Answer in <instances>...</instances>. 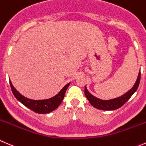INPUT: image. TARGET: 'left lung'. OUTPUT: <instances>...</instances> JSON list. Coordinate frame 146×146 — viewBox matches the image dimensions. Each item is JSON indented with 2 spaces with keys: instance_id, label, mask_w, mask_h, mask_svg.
<instances>
[{
  "instance_id": "left-lung-1",
  "label": "left lung",
  "mask_w": 146,
  "mask_h": 146,
  "mask_svg": "<svg viewBox=\"0 0 146 146\" xmlns=\"http://www.w3.org/2000/svg\"><path fill=\"white\" fill-rule=\"evenodd\" d=\"M140 80H141V71L138 73V78L135 81V85L131 90H128L126 93L121 96V97L111 99V100H100V99L95 97L89 93L88 90L86 88V86L85 87L84 93L90 104L96 108L103 110V111H113V110H116V109L121 108L129 100L130 98L133 96V94L138 89Z\"/></svg>"
}]
</instances>
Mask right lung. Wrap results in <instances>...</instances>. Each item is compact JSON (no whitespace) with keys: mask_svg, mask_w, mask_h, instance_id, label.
Masks as SVG:
<instances>
[{"mask_svg":"<svg viewBox=\"0 0 146 146\" xmlns=\"http://www.w3.org/2000/svg\"><path fill=\"white\" fill-rule=\"evenodd\" d=\"M10 85H11V90H12L14 96L16 98V99L18 101L21 102L22 104H23L24 106H26L27 108L31 109V111H34L35 113L45 114L52 112V111L56 110L60 106V104L63 101V98H64L65 93H66L68 87L70 85V83L66 85L56 96H53V97L50 98L46 99V100H32V99H29L28 98L24 97L23 95H21L14 88L11 80H10Z\"/></svg>","mask_w":146,"mask_h":146,"instance_id":"obj_1","label":"right lung"}]
</instances>
